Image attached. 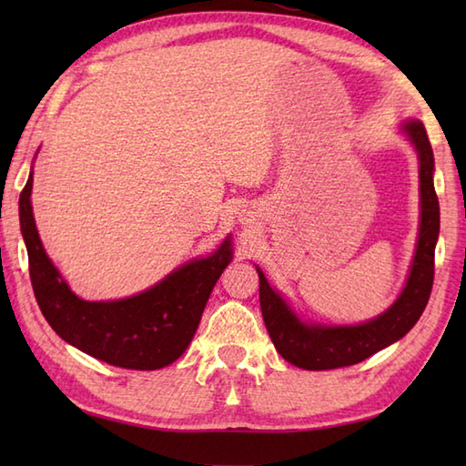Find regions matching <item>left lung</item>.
<instances>
[{
    "label": "left lung",
    "instance_id": "left-lung-1",
    "mask_svg": "<svg viewBox=\"0 0 466 466\" xmlns=\"http://www.w3.org/2000/svg\"><path fill=\"white\" fill-rule=\"evenodd\" d=\"M400 127L419 154L420 232L407 286L389 310L376 316L374 320L356 326L306 324L294 314L282 296L270 289L262 270L256 268L260 279V309L266 330L282 359L299 369L330 370L362 362L374 352L400 340L417 324L431 299L434 246L441 228L439 198L432 182L434 156L422 122L407 120Z\"/></svg>",
    "mask_w": 466,
    "mask_h": 466
}]
</instances>
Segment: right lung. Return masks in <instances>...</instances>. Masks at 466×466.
<instances>
[{
    "instance_id": "add662e5",
    "label": "right lung",
    "mask_w": 466,
    "mask_h": 466,
    "mask_svg": "<svg viewBox=\"0 0 466 466\" xmlns=\"http://www.w3.org/2000/svg\"><path fill=\"white\" fill-rule=\"evenodd\" d=\"M32 184L34 172L19 194V222L35 300L56 334L120 369L156 370L180 359L194 339L214 284L232 260L230 236L212 256L180 266L150 290L124 300L87 302L69 290L47 258L29 200Z\"/></svg>"
}]
</instances>
